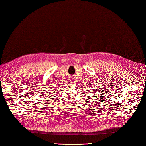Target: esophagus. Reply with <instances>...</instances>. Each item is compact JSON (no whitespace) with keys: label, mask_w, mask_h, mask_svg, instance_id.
Returning a JSON list of instances; mask_svg holds the SVG:
<instances>
[{"label":"esophagus","mask_w":146,"mask_h":146,"mask_svg":"<svg viewBox=\"0 0 146 146\" xmlns=\"http://www.w3.org/2000/svg\"><path fill=\"white\" fill-rule=\"evenodd\" d=\"M69 81H70V83H72V84H73L74 83H75V82H74L73 79L72 78H70V79H69Z\"/></svg>","instance_id":"34e87169"}]
</instances>
